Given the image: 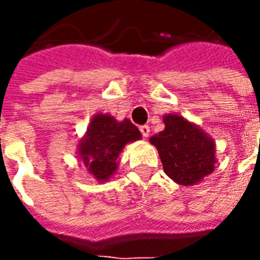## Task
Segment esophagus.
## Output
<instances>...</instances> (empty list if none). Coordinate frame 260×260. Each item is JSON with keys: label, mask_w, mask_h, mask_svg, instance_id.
I'll use <instances>...</instances> for the list:
<instances>
[{"label": "esophagus", "mask_w": 260, "mask_h": 260, "mask_svg": "<svg viewBox=\"0 0 260 260\" xmlns=\"http://www.w3.org/2000/svg\"><path fill=\"white\" fill-rule=\"evenodd\" d=\"M139 129H141L142 136H143V138H149V134H150V128H149L147 125H142Z\"/></svg>", "instance_id": "obj_1"}]
</instances>
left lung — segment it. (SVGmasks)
Listing matches in <instances>:
<instances>
[{"label":"left lung","mask_w":260,"mask_h":260,"mask_svg":"<svg viewBox=\"0 0 260 260\" xmlns=\"http://www.w3.org/2000/svg\"><path fill=\"white\" fill-rule=\"evenodd\" d=\"M163 122L166 128L149 141L157 149L164 173L185 186L212 174L216 164V142L212 136L180 114H166Z\"/></svg>","instance_id":"1"}]
</instances>
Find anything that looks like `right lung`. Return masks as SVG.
Listing matches in <instances>:
<instances>
[{
  "label": "right lung",
  "mask_w": 260,
  "mask_h": 260,
  "mask_svg": "<svg viewBox=\"0 0 260 260\" xmlns=\"http://www.w3.org/2000/svg\"><path fill=\"white\" fill-rule=\"evenodd\" d=\"M141 132L129 119H115L110 114L93 115L78 143V158L99 182H106L118 169V156L125 145L139 141Z\"/></svg>",
  "instance_id": "add662e5"
}]
</instances>
